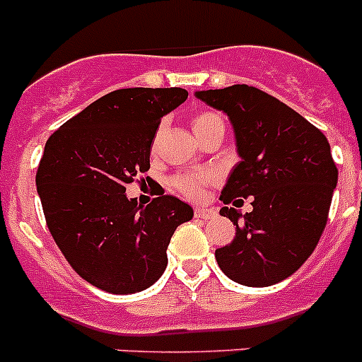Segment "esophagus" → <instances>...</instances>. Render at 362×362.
<instances>
[{"label": "esophagus", "instance_id": "esophagus-1", "mask_svg": "<svg viewBox=\"0 0 362 362\" xmlns=\"http://www.w3.org/2000/svg\"><path fill=\"white\" fill-rule=\"evenodd\" d=\"M216 216V210L214 209H206V206H196L194 209V217H198V219H212V217Z\"/></svg>", "mask_w": 362, "mask_h": 362}]
</instances>
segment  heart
I'll return each mask as SVG.
<instances>
[{"label": "heart", "mask_w": 362, "mask_h": 362, "mask_svg": "<svg viewBox=\"0 0 362 362\" xmlns=\"http://www.w3.org/2000/svg\"><path fill=\"white\" fill-rule=\"evenodd\" d=\"M191 125L194 134L202 139L203 136H205L206 132L212 131V129L224 127V122L223 118L217 113H214V111H199V113H196L194 117H192ZM214 178L216 177H214L212 173H206V171H202V173L184 171V173L173 175L170 184L178 194L185 196V198L189 199H199L205 194L206 187H209L210 184H214Z\"/></svg>", "instance_id": "heart-1"}]
</instances>
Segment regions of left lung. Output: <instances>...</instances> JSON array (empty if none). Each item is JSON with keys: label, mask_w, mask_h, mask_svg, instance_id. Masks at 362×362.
I'll return each mask as SVG.
<instances>
[{"label": "left lung", "mask_w": 362, "mask_h": 362, "mask_svg": "<svg viewBox=\"0 0 362 362\" xmlns=\"http://www.w3.org/2000/svg\"><path fill=\"white\" fill-rule=\"evenodd\" d=\"M233 124L240 163L233 168L219 210L235 237L216 249L221 270L245 286H270L292 276L325 230L338 168L320 129L276 97L247 84L196 92ZM253 196V212L228 207Z\"/></svg>", "instance_id": "obj_1"}]
</instances>
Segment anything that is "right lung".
<instances>
[{
	"mask_svg": "<svg viewBox=\"0 0 362 362\" xmlns=\"http://www.w3.org/2000/svg\"><path fill=\"white\" fill-rule=\"evenodd\" d=\"M184 88H125L84 107L47 139L37 170L45 223L74 270L104 292L152 286L168 265L175 230L192 219L187 203L159 194L146 206L125 187L150 170L160 118Z\"/></svg>",
	"mask_w": 362,
	"mask_h": 362,
	"instance_id": "1",
	"label": "right lung"
}]
</instances>
